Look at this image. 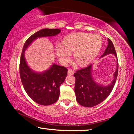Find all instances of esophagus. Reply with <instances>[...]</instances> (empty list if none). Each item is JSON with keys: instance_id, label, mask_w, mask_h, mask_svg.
<instances>
[{"instance_id": "esophagus-1", "label": "esophagus", "mask_w": 134, "mask_h": 134, "mask_svg": "<svg viewBox=\"0 0 134 134\" xmlns=\"http://www.w3.org/2000/svg\"><path fill=\"white\" fill-rule=\"evenodd\" d=\"M74 71L72 70H71V69H69V70H68V74L69 75H70V76H72L74 74Z\"/></svg>"}]
</instances>
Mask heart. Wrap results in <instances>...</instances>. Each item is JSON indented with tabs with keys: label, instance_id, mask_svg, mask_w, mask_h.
<instances>
[{
	"label": "heart",
	"instance_id": "b5f03b06",
	"mask_svg": "<svg viewBox=\"0 0 134 134\" xmlns=\"http://www.w3.org/2000/svg\"><path fill=\"white\" fill-rule=\"evenodd\" d=\"M102 39L99 35L79 32L65 37L63 43L56 45L55 51L63 63L69 62L71 53L74 52V59L79 65L86 66L94 60L102 46Z\"/></svg>",
	"mask_w": 134,
	"mask_h": 134
}]
</instances>
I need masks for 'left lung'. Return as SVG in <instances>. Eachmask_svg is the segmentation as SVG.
<instances>
[{"instance_id":"left-lung-1","label":"left lung","mask_w":134,"mask_h":134,"mask_svg":"<svg viewBox=\"0 0 134 134\" xmlns=\"http://www.w3.org/2000/svg\"><path fill=\"white\" fill-rule=\"evenodd\" d=\"M108 44L101 57L108 54H113L117 59L114 45L110 39L108 40ZM100 57V58H101ZM92 64L79 70L74 74L76 78L75 92L76 100L81 106L91 108L102 102L112 92L116 82L118 72V62L117 59L116 69L113 79L110 84L103 86L96 83L92 75Z\"/></svg>"}]
</instances>
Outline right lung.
Instances as JSON below:
<instances>
[{
  "instance_id": "obj_1",
  "label": "right lung",
  "mask_w": 134,
  "mask_h": 134,
  "mask_svg": "<svg viewBox=\"0 0 134 134\" xmlns=\"http://www.w3.org/2000/svg\"><path fill=\"white\" fill-rule=\"evenodd\" d=\"M61 29L45 28L32 35L24 44L20 60L19 72L22 85L28 96L38 104L50 105L58 99L60 87L67 76V68L55 63L42 72L33 71L27 64L25 51L38 38L53 37L60 33Z\"/></svg>"
}]
</instances>
